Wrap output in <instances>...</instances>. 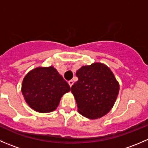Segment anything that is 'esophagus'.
<instances>
[{"mask_svg":"<svg viewBox=\"0 0 148 148\" xmlns=\"http://www.w3.org/2000/svg\"><path fill=\"white\" fill-rule=\"evenodd\" d=\"M68 83H69V84L70 87H71V86H72L73 84H74V82H73L72 80H70V81H69Z\"/></svg>","mask_w":148,"mask_h":148,"instance_id":"obj_1","label":"esophagus"}]
</instances>
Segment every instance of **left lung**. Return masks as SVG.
<instances>
[{
	"mask_svg": "<svg viewBox=\"0 0 148 148\" xmlns=\"http://www.w3.org/2000/svg\"><path fill=\"white\" fill-rule=\"evenodd\" d=\"M78 81L71 88L79 112L89 119L103 117L114 106L120 85L112 71L102 63L84 66L77 70Z\"/></svg>",
	"mask_w": 148,
	"mask_h": 148,
	"instance_id": "left-lung-1",
	"label": "left lung"
}]
</instances>
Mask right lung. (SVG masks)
<instances>
[{"instance_id": "add662e5", "label": "right lung", "mask_w": 148, "mask_h": 148, "mask_svg": "<svg viewBox=\"0 0 148 148\" xmlns=\"http://www.w3.org/2000/svg\"><path fill=\"white\" fill-rule=\"evenodd\" d=\"M70 86L53 66L37 67L31 70L22 82V94L31 108L41 113L56 109L62 97Z\"/></svg>"}]
</instances>
